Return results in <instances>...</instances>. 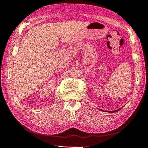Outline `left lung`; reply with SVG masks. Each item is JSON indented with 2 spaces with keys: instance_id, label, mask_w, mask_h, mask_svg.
I'll use <instances>...</instances> for the list:
<instances>
[{
  "instance_id": "8db88e82",
  "label": "left lung",
  "mask_w": 148,
  "mask_h": 148,
  "mask_svg": "<svg viewBox=\"0 0 148 148\" xmlns=\"http://www.w3.org/2000/svg\"><path fill=\"white\" fill-rule=\"evenodd\" d=\"M121 108H120V109H119V110H115V111H107V112H109V113H114V112H118L119 110H120ZM101 110V111H103V112H106V111L102 110Z\"/></svg>"
}]
</instances>
